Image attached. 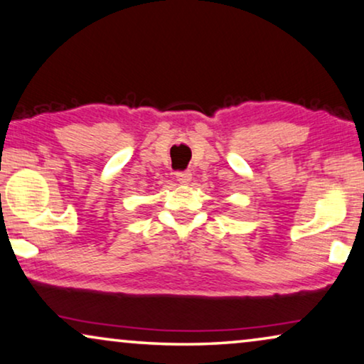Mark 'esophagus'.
Wrapping results in <instances>:
<instances>
[{"mask_svg":"<svg viewBox=\"0 0 364 364\" xmlns=\"http://www.w3.org/2000/svg\"><path fill=\"white\" fill-rule=\"evenodd\" d=\"M176 178H177L178 183H182V186H187V183L192 181V173L188 172V171H186V172H177V173H176Z\"/></svg>","mask_w":364,"mask_h":364,"instance_id":"obj_1","label":"esophagus"}]
</instances>
